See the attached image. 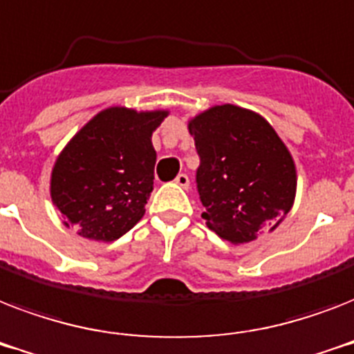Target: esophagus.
<instances>
[{"instance_id":"34e87169","label":"esophagus","mask_w":354,"mask_h":354,"mask_svg":"<svg viewBox=\"0 0 354 354\" xmlns=\"http://www.w3.org/2000/svg\"><path fill=\"white\" fill-rule=\"evenodd\" d=\"M174 183H176V185H180V187L187 189L189 187V176L182 172V174H178L176 180H174Z\"/></svg>"}]
</instances>
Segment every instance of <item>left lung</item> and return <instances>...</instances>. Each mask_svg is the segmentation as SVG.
Masks as SVG:
<instances>
[{"label": "left lung", "instance_id": "obj_1", "mask_svg": "<svg viewBox=\"0 0 354 354\" xmlns=\"http://www.w3.org/2000/svg\"><path fill=\"white\" fill-rule=\"evenodd\" d=\"M200 167L196 187L211 232L244 244L274 232L294 205L296 163L263 115L221 104L189 121Z\"/></svg>", "mask_w": 354, "mask_h": 354}]
</instances>
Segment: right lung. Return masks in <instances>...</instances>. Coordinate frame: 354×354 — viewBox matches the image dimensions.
Returning a JSON list of instances; mask_svg holds the SVG:
<instances>
[{
	"mask_svg": "<svg viewBox=\"0 0 354 354\" xmlns=\"http://www.w3.org/2000/svg\"><path fill=\"white\" fill-rule=\"evenodd\" d=\"M167 115V110L112 106L69 139L49 187L64 226H77L90 241L112 242L143 218L154 187L152 132Z\"/></svg>",
	"mask_w": 354,
	"mask_h": 354,
	"instance_id": "obj_1",
	"label": "right lung"
}]
</instances>
